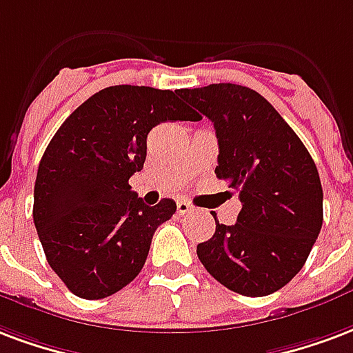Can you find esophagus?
<instances>
[{"mask_svg": "<svg viewBox=\"0 0 353 353\" xmlns=\"http://www.w3.org/2000/svg\"><path fill=\"white\" fill-rule=\"evenodd\" d=\"M192 211H194V208L189 202H183V200L177 202V213L179 215H187V213H192Z\"/></svg>", "mask_w": 353, "mask_h": 353, "instance_id": "1", "label": "esophagus"}]
</instances>
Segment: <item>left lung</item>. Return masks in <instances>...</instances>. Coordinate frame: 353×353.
Masks as SVG:
<instances>
[{"label": "left lung", "mask_w": 353, "mask_h": 353, "mask_svg": "<svg viewBox=\"0 0 353 353\" xmlns=\"http://www.w3.org/2000/svg\"><path fill=\"white\" fill-rule=\"evenodd\" d=\"M211 119L215 174L239 190L237 223L221 224L196 254L219 283L241 296H270L301 271L320 234L323 192L312 157L260 93L237 83L179 90Z\"/></svg>", "instance_id": "1"}]
</instances>
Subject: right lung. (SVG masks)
I'll list each match as a JSON object with an SVG mask.
<instances>
[{
	"label": "right lung",
	"mask_w": 353,
	"mask_h": 353,
	"mask_svg": "<svg viewBox=\"0 0 353 353\" xmlns=\"http://www.w3.org/2000/svg\"><path fill=\"white\" fill-rule=\"evenodd\" d=\"M194 116L179 91L112 85L57 129L39 164L33 223L50 268L74 296L103 299L142 271L176 202L145 205L129 177L143 168L153 127Z\"/></svg>",
	"instance_id": "add662e5"
}]
</instances>
